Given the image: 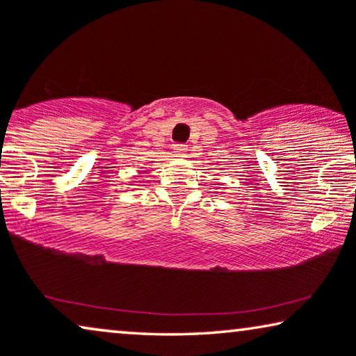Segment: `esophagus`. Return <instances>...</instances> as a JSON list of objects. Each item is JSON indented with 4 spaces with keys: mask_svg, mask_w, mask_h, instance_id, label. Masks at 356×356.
Here are the masks:
<instances>
[{
    "mask_svg": "<svg viewBox=\"0 0 356 356\" xmlns=\"http://www.w3.org/2000/svg\"><path fill=\"white\" fill-rule=\"evenodd\" d=\"M186 150H188V147H186V145H183V144H175L173 145V154L177 155V157H184Z\"/></svg>",
    "mask_w": 356,
    "mask_h": 356,
    "instance_id": "esophagus-1",
    "label": "esophagus"
}]
</instances>
